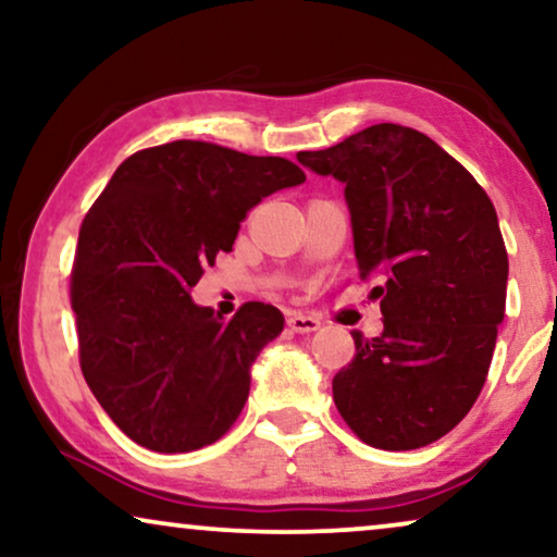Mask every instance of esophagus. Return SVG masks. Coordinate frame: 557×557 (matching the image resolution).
I'll list each match as a JSON object with an SVG mask.
<instances>
[{
  "label": "esophagus",
  "mask_w": 557,
  "mask_h": 557,
  "mask_svg": "<svg viewBox=\"0 0 557 557\" xmlns=\"http://www.w3.org/2000/svg\"><path fill=\"white\" fill-rule=\"evenodd\" d=\"M286 324H288V330L296 332V334H311V332H317L319 326H322L319 319L309 317V314H292L286 319Z\"/></svg>",
  "instance_id": "1"
}]
</instances>
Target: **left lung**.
I'll list each match as a JSON object with an SVG mask.
<instances>
[{
	"instance_id": "obj_1",
	"label": "left lung",
	"mask_w": 557,
	"mask_h": 557,
	"mask_svg": "<svg viewBox=\"0 0 557 557\" xmlns=\"http://www.w3.org/2000/svg\"><path fill=\"white\" fill-rule=\"evenodd\" d=\"M296 159L345 185L362 281H377L383 334L352 332L332 380L337 410L364 444L429 446L482 393L505 319L507 250L494 205L436 141L398 124L362 128Z\"/></svg>"
}]
</instances>
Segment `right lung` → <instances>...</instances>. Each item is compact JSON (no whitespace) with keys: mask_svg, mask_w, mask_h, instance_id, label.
Wrapping results in <instances>:
<instances>
[{"mask_svg":"<svg viewBox=\"0 0 557 557\" xmlns=\"http://www.w3.org/2000/svg\"><path fill=\"white\" fill-rule=\"evenodd\" d=\"M304 180L288 159L182 139L128 157L83 220L71 286L81 370L139 446L195 451L240 416L284 314L248 301L225 322L189 292L250 208Z\"/></svg>","mask_w":557,"mask_h":557,"instance_id":"1","label":"right lung"}]
</instances>
